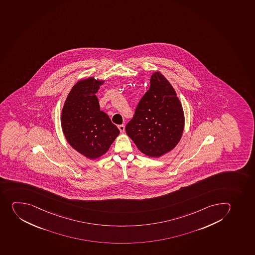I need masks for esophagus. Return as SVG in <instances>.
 <instances>
[{"instance_id":"1","label":"esophagus","mask_w":255,"mask_h":255,"mask_svg":"<svg viewBox=\"0 0 255 255\" xmlns=\"http://www.w3.org/2000/svg\"><path fill=\"white\" fill-rule=\"evenodd\" d=\"M118 128H119L120 131H121V133H124L125 132V125H120L118 126Z\"/></svg>"}]
</instances>
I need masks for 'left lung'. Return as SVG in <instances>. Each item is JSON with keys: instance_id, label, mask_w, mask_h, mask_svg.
I'll use <instances>...</instances> for the list:
<instances>
[{"instance_id": "8db88e82", "label": "left lung", "mask_w": 255, "mask_h": 255, "mask_svg": "<svg viewBox=\"0 0 255 255\" xmlns=\"http://www.w3.org/2000/svg\"><path fill=\"white\" fill-rule=\"evenodd\" d=\"M184 127V111L175 89L162 74L153 73L149 89L126 127L127 134L143 154L159 157L178 144Z\"/></svg>"}]
</instances>
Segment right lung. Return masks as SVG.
Returning a JSON list of instances; mask_svg holds the SVG:
<instances>
[{"instance_id":"1","label":"right lung","mask_w":255,"mask_h":255,"mask_svg":"<svg viewBox=\"0 0 255 255\" xmlns=\"http://www.w3.org/2000/svg\"><path fill=\"white\" fill-rule=\"evenodd\" d=\"M103 80H80L68 94L61 112V127L70 146L89 159L105 154L120 130L100 111L96 94Z\"/></svg>"}]
</instances>
